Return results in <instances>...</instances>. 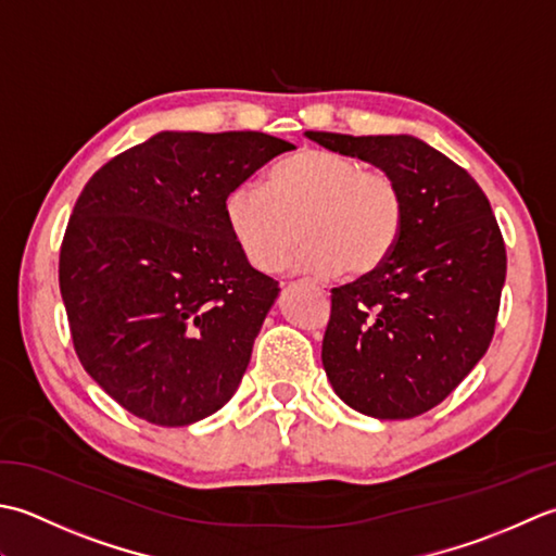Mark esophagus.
<instances>
[{"instance_id":"34e87169","label":"esophagus","mask_w":556,"mask_h":556,"mask_svg":"<svg viewBox=\"0 0 556 556\" xmlns=\"http://www.w3.org/2000/svg\"><path fill=\"white\" fill-rule=\"evenodd\" d=\"M314 286H316V282H314ZM316 290H319V294H326V288H324V286H316Z\"/></svg>"}]
</instances>
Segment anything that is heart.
Instances as JSON below:
<instances>
[{
    "label": "heart",
    "instance_id": "obj_1",
    "mask_svg": "<svg viewBox=\"0 0 556 556\" xmlns=\"http://www.w3.org/2000/svg\"><path fill=\"white\" fill-rule=\"evenodd\" d=\"M225 225L256 270H278L302 237L292 266L328 274H369L389 256L403 223L395 179L348 155L302 149L282 157L264 189L240 185L223 201Z\"/></svg>",
    "mask_w": 556,
    "mask_h": 556
}]
</instances>
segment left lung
<instances>
[{
	"mask_svg": "<svg viewBox=\"0 0 556 556\" xmlns=\"http://www.w3.org/2000/svg\"><path fill=\"white\" fill-rule=\"evenodd\" d=\"M324 149L389 173L403 194L383 262L331 290L321 362L333 391L379 420L432 410L492 343L506 247L478 182L415 136L307 131Z\"/></svg>",
	"mask_w": 556,
	"mask_h": 556,
	"instance_id": "8db88e82",
	"label": "left lung"
}]
</instances>
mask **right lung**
<instances>
[{"label":"right lung","mask_w":556,"mask_h":556,"mask_svg":"<svg viewBox=\"0 0 556 556\" xmlns=\"http://www.w3.org/2000/svg\"><path fill=\"white\" fill-rule=\"evenodd\" d=\"M292 149L262 131H161L86 182L60 290L78 359L124 410L185 427L232 399L280 288L235 244L223 201Z\"/></svg>","instance_id":"obj_1"}]
</instances>
